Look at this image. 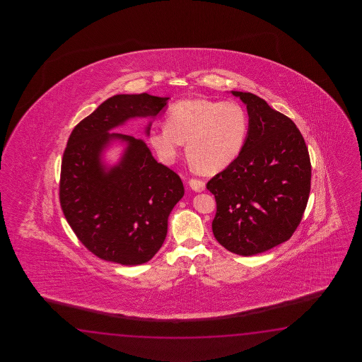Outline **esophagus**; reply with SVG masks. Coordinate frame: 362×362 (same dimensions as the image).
<instances>
[{
	"instance_id": "34e87169",
	"label": "esophagus",
	"mask_w": 362,
	"mask_h": 362,
	"mask_svg": "<svg viewBox=\"0 0 362 362\" xmlns=\"http://www.w3.org/2000/svg\"><path fill=\"white\" fill-rule=\"evenodd\" d=\"M189 185H190L192 190H195V192H203L206 189V182L203 180H198V178H192L189 181Z\"/></svg>"
}]
</instances>
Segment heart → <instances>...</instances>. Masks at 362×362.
<instances>
[{
    "label": "heart",
    "instance_id": "heart-1",
    "mask_svg": "<svg viewBox=\"0 0 362 362\" xmlns=\"http://www.w3.org/2000/svg\"><path fill=\"white\" fill-rule=\"evenodd\" d=\"M250 120L235 100H178L165 115V125L150 132V144L163 162H173L186 142V155L200 173H216L235 160L246 144Z\"/></svg>",
    "mask_w": 362,
    "mask_h": 362
}]
</instances>
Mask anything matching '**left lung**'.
<instances>
[{
  "mask_svg": "<svg viewBox=\"0 0 362 362\" xmlns=\"http://www.w3.org/2000/svg\"><path fill=\"white\" fill-rule=\"evenodd\" d=\"M247 105L246 144L207 182L215 195L212 231L233 254L252 256L293 237L307 208L312 165L290 117L252 93L231 92Z\"/></svg>",
  "mask_w": 362,
  "mask_h": 362,
  "instance_id": "obj_1",
  "label": "left lung"
}]
</instances>
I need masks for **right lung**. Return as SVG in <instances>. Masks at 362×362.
Wrapping results in <instances>:
<instances>
[{"label":"right lung","instance_id":"right-lung-1","mask_svg":"<svg viewBox=\"0 0 362 362\" xmlns=\"http://www.w3.org/2000/svg\"><path fill=\"white\" fill-rule=\"evenodd\" d=\"M167 100L146 93L117 94L69 136L62 158V211L78 240L102 260L122 265L151 260L167 235L172 208L184 197L180 176L156 162L144 141L108 133L129 117L158 115ZM111 138L127 140L129 147L119 165L105 173L99 155Z\"/></svg>","mask_w":362,"mask_h":362}]
</instances>
